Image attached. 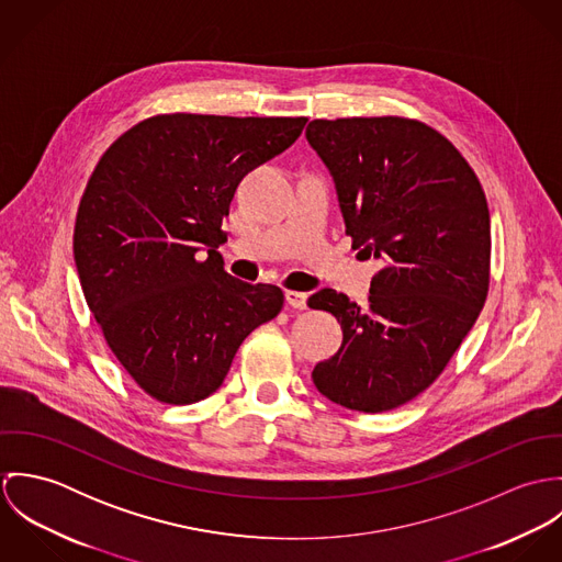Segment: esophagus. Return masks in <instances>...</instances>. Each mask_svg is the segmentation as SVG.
<instances>
[{"mask_svg":"<svg viewBox=\"0 0 562 562\" xmlns=\"http://www.w3.org/2000/svg\"><path fill=\"white\" fill-rule=\"evenodd\" d=\"M285 301H288V305L294 307V310H307V294H305V292L288 290V292H285Z\"/></svg>","mask_w":562,"mask_h":562,"instance_id":"obj_1","label":"esophagus"}]
</instances>
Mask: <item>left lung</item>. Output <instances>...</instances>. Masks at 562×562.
<instances>
[{"label": "left lung", "mask_w": 562, "mask_h": 562, "mask_svg": "<svg viewBox=\"0 0 562 562\" xmlns=\"http://www.w3.org/2000/svg\"><path fill=\"white\" fill-rule=\"evenodd\" d=\"M305 134L333 175L352 248L385 263L366 310L330 288L307 301L344 330L312 379L346 408L392 411L432 385L481 314L486 196L459 149L422 121L316 119Z\"/></svg>", "instance_id": "left-lung-1"}]
</instances>
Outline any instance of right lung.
<instances>
[{
  "instance_id": "add662e5",
  "label": "right lung",
  "mask_w": 562,
  "mask_h": 562,
  "mask_svg": "<svg viewBox=\"0 0 562 562\" xmlns=\"http://www.w3.org/2000/svg\"><path fill=\"white\" fill-rule=\"evenodd\" d=\"M305 116L158 114L116 138L81 194L74 255L101 333L151 398L214 394L277 285L234 279L216 250L241 177L285 151Z\"/></svg>"
}]
</instances>
